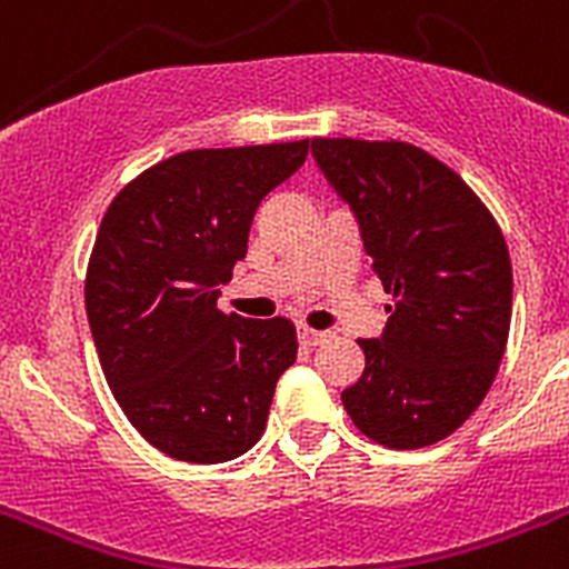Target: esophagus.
I'll list each match as a JSON object with an SVG mask.
<instances>
[{
  "label": "esophagus",
  "mask_w": 569,
  "mask_h": 569,
  "mask_svg": "<svg viewBox=\"0 0 569 569\" xmlns=\"http://www.w3.org/2000/svg\"><path fill=\"white\" fill-rule=\"evenodd\" d=\"M299 339H301V345L316 347V345H325V341L330 339V333H328V330H310V328H301V330H299Z\"/></svg>",
  "instance_id": "1"
}]
</instances>
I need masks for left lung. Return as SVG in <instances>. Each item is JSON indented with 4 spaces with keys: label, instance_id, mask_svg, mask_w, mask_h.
Wrapping results in <instances>:
<instances>
[{
    "label": "left lung",
    "instance_id": "1",
    "mask_svg": "<svg viewBox=\"0 0 569 569\" xmlns=\"http://www.w3.org/2000/svg\"><path fill=\"white\" fill-rule=\"evenodd\" d=\"M316 164L359 222L387 305L341 393L367 439L419 450L459 430L499 373L512 268L490 210L456 170L407 142L313 139Z\"/></svg>",
    "mask_w": 569,
    "mask_h": 569
}]
</instances>
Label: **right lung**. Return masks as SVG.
I'll list each match as a JSON object with an SVG mask.
<instances>
[{"instance_id":"obj_1","label":"right lung","mask_w":569,"mask_h":569,"mask_svg":"<svg viewBox=\"0 0 569 569\" xmlns=\"http://www.w3.org/2000/svg\"><path fill=\"white\" fill-rule=\"evenodd\" d=\"M305 159L308 139L184 150L124 184L99 224L84 276L93 345L130 425L170 459L219 465L264 433L296 328L216 299L261 199Z\"/></svg>"}]
</instances>
